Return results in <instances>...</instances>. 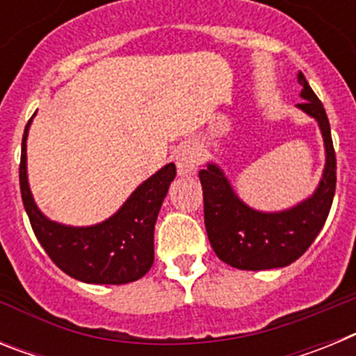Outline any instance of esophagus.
<instances>
[{
	"mask_svg": "<svg viewBox=\"0 0 356 356\" xmlns=\"http://www.w3.org/2000/svg\"><path fill=\"white\" fill-rule=\"evenodd\" d=\"M176 168L180 176H191L197 171L201 163V149L194 143H185L175 153Z\"/></svg>",
	"mask_w": 356,
	"mask_h": 356,
	"instance_id": "obj_1",
	"label": "esophagus"
}]
</instances>
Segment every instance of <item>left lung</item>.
Returning <instances> with one entry per match:
<instances>
[{
  "mask_svg": "<svg viewBox=\"0 0 356 356\" xmlns=\"http://www.w3.org/2000/svg\"><path fill=\"white\" fill-rule=\"evenodd\" d=\"M303 103L296 105L316 119L325 143V169L307 200L291 209L262 212L241 200L216 162L200 171L205 201V226L213 251L222 262L242 271L291 266L310 248L325 226L337 184V160L325 106L303 72H298Z\"/></svg>",
  "mask_w": 356,
  "mask_h": 356,
  "instance_id": "left-lung-1",
  "label": "left lung"
}]
</instances>
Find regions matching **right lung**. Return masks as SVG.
I'll return each mask as SVG.
<instances>
[{
	"label": "right lung",
	"mask_w": 356,
	"mask_h": 356,
	"mask_svg": "<svg viewBox=\"0 0 356 356\" xmlns=\"http://www.w3.org/2000/svg\"><path fill=\"white\" fill-rule=\"evenodd\" d=\"M31 119L23 135L19 184L24 210L40 246L65 275L85 284L122 285L143 278L155 260V222L176 176L175 163L163 165L144 180L105 221L90 226L62 225L40 212L28 184L26 140Z\"/></svg>",
	"instance_id": "right-lung-1"
}]
</instances>
